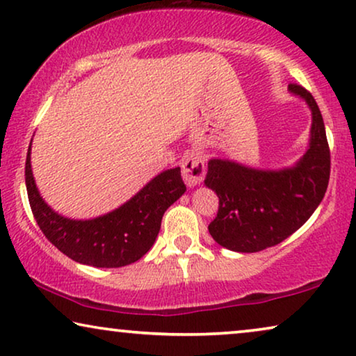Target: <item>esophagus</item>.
<instances>
[{
	"label": "esophagus",
	"mask_w": 356,
	"mask_h": 356,
	"mask_svg": "<svg viewBox=\"0 0 356 356\" xmlns=\"http://www.w3.org/2000/svg\"><path fill=\"white\" fill-rule=\"evenodd\" d=\"M181 173L188 188L201 184L204 175H206V160H204L202 154L189 152L181 162Z\"/></svg>",
	"instance_id": "obj_1"
}]
</instances>
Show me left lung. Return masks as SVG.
I'll return each instance as SVG.
<instances>
[{
    "mask_svg": "<svg viewBox=\"0 0 356 356\" xmlns=\"http://www.w3.org/2000/svg\"><path fill=\"white\" fill-rule=\"evenodd\" d=\"M311 110L306 152L284 168H254L228 159H211L204 184L217 193L218 212L209 233L236 252H257L295 233L323 201L330 175V152L323 115L313 95L290 84Z\"/></svg>",
    "mask_w": 356,
    "mask_h": 356,
    "instance_id": "1",
    "label": "left lung"
}]
</instances>
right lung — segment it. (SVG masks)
Wrapping results in <instances>:
<instances>
[{"instance_id":"right-lung-1","label":"right lung","mask_w":356,"mask_h":356,"mask_svg":"<svg viewBox=\"0 0 356 356\" xmlns=\"http://www.w3.org/2000/svg\"><path fill=\"white\" fill-rule=\"evenodd\" d=\"M26 160V186L33 217L51 245L72 261L92 267H123L140 259L155 243L167 209L186 191L179 167L159 173L115 211L87 220L67 218L43 201Z\"/></svg>"}]
</instances>
